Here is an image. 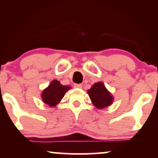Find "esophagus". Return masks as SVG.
<instances>
[{"label": "esophagus", "instance_id": "34e87169", "mask_svg": "<svg viewBox=\"0 0 158 158\" xmlns=\"http://www.w3.org/2000/svg\"><path fill=\"white\" fill-rule=\"evenodd\" d=\"M73 87H74V88H81L82 85H81V84H74Z\"/></svg>", "mask_w": 158, "mask_h": 158}]
</instances>
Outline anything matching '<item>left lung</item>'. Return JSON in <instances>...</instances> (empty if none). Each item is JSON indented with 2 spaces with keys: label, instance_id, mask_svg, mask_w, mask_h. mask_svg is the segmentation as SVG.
Wrapping results in <instances>:
<instances>
[{
  "label": "left lung",
  "instance_id": "obj_1",
  "mask_svg": "<svg viewBox=\"0 0 158 158\" xmlns=\"http://www.w3.org/2000/svg\"><path fill=\"white\" fill-rule=\"evenodd\" d=\"M94 105L98 108L109 106L113 102V97L102 82L95 83L88 91Z\"/></svg>",
  "mask_w": 158,
  "mask_h": 158
}]
</instances>
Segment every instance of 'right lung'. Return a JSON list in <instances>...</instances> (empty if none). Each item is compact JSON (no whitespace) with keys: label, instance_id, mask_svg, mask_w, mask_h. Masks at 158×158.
Instances as JSON below:
<instances>
[{"label":"right lung","instance_id":"right-lung-1","mask_svg":"<svg viewBox=\"0 0 158 158\" xmlns=\"http://www.w3.org/2000/svg\"><path fill=\"white\" fill-rule=\"evenodd\" d=\"M70 88V86L61 85L59 81L53 80L41 94L43 102L50 107L56 106Z\"/></svg>","mask_w":158,"mask_h":158}]
</instances>
